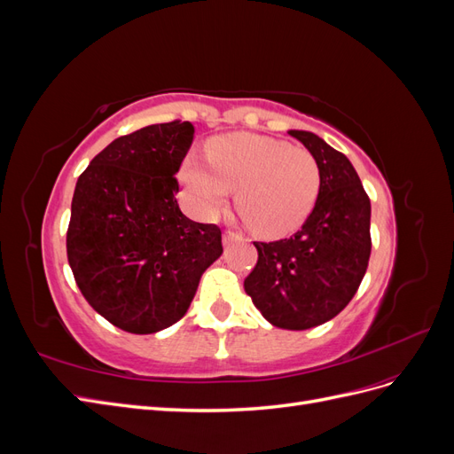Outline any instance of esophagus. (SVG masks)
Wrapping results in <instances>:
<instances>
[{
    "mask_svg": "<svg viewBox=\"0 0 454 454\" xmlns=\"http://www.w3.org/2000/svg\"><path fill=\"white\" fill-rule=\"evenodd\" d=\"M237 239H240L239 232H235V231H225V235H223V244H225V246H229L232 240H237Z\"/></svg>",
    "mask_w": 454,
    "mask_h": 454,
    "instance_id": "34e87169",
    "label": "esophagus"
}]
</instances>
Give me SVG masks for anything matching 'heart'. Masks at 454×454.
<instances>
[{"label": "heart", "instance_id": "heart-1", "mask_svg": "<svg viewBox=\"0 0 454 454\" xmlns=\"http://www.w3.org/2000/svg\"><path fill=\"white\" fill-rule=\"evenodd\" d=\"M189 206L212 217L237 189V208L265 237L303 225L320 191V167L309 149L259 134L219 136L208 160L189 159L184 168Z\"/></svg>", "mask_w": 454, "mask_h": 454}]
</instances>
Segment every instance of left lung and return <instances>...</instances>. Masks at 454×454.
Segmentation results:
<instances>
[{
	"label": "left lung",
	"instance_id": "obj_1",
	"mask_svg": "<svg viewBox=\"0 0 454 454\" xmlns=\"http://www.w3.org/2000/svg\"><path fill=\"white\" fill-rule=\"evenodd\" d=\"M320 167L318 199L294 237L254 242L257 263L244 290L263 318L282 329H310L345 309L371 255V202L340 151L307 130H290Z\"/></svg>",
	"mask_w": 454,
	"mask_h": 454
}]
</instances>
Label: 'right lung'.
I'll return each instance as SVG.
<instances>
[{"label": "right lung", "instance_id": "add662e5", "mask_svg": "<svg viewBox=\"0 0 454 454\" xmlns=\"http://www.w3.org/2000/svg\"><path fill=\"white\" fill-rule=\"evenodd\" d=\"M193 134L176 119L121 136L77 180L67 261L89 305L122 332L157 333L182 320L223 252L222 229L191 222L176 200Z\"/></svg>", "mask_w": 454, "mask_h": 454}]
</instances>
